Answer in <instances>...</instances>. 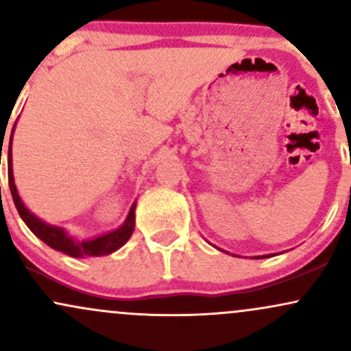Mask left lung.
Listing matches in <instances>:
<instances>
[{
    "label": "left lung",
    "instance_id": "8db88e82",
    "mask_svg": "<svg viewBox=\"0 0 351 351\" xmlns=\"http://www.w3.org/2000/svg\"><path fill=\"white\" fill-rule=\"evenodd\" d=\"M263 257H269V256H263Z\"/></svg>",
    "mask_w": 351,
    "mask_h": 351
}]
</instances>
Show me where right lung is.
Returning <instances> with one entry per match:
<instances>
[{"instance_id": "1", "label": "right lung", "mask_w": 351, "mask_h": 351, "mask_svg": "<svg viewBox=\"0 0 351 351\" xmlns=\"http://www.w3.org/2000/svg\"><path fill=\"white\" fill-rule=\"evenodd\" d=\"M13 134H14V127H13V132H11L10 148H8V180H10L11 196H13L14 206L18 209L21 219L26 223V226L43 241V243H46L49 247L67 254V256L71 257H97V256H107V254L115 252L117 249L122 247V245L130 239L132 232H134V228H135L136 201L132 204L130 211H128L127 217H125L122 226L114 229V231H108L106 234H100V236L92 237V239H82V241L74 239V237L67 234L64 228L52 226V224L43 221L41 217L33 215L29 209L24 206L23 199L19 198L18 188H16L14 184L13 152H11Z\"/></svg>"}]
</instances>
